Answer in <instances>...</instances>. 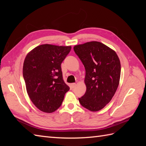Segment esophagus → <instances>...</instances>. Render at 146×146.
<instances>
[{
    "label": "esophagus",
    "instance_id": "esophagus-1",
    "mask_svg": "<svg viewBox=\"0 0 146 146\" xmlns=\"http://www.w3.org/2000/svg\"><path fill=\"white\" fill-rule=\"evenodd\" d=\"M76 86V83H71V88H74Z\"/></svg>",
    "mask_w": 146,
    "mask_h": 146
}]
</instances>
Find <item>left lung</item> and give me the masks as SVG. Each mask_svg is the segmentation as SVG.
I'll return each mask as SVG.
<instances>
[{
	"mask_svg": "<svg viewBox=\"0 0 146 146\" xmlns=\"http://www.w3.org/2000/svg\"><path fill=\"white\" fill-rule=\"evenodd\" d=\"M74 51L85 68L86 90L78 98L83 107L92 111L102 109L115 94L120 77V62L116 52L100 42L76 45Z\"/></svg>",
	"mask_w": 146,
	"mask_h": 146,
	"instance_id": "8db88e82",
	"label": "left lung"
}]
</instances>
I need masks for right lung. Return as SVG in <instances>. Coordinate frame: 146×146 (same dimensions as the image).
Masks as SVG:
<instances>
[{
  "label": "right lung",
  "instance_id": "add662e5",
  "mask_svg": "<svg viewBox=\"0 0 146 146\" xmlns=\"http://www.w3.org/2000/svg\"><path fill=\"white\" fill-rule=\"evenodd\" d=\"M71 46L42 44L29 52L23 64L27 94L35 106L52 113L60 107L70 87L63 78L61 64Z\"/></svg>",
  "mask_w": 146,
  "mask_h": 146
}]
</instances>
